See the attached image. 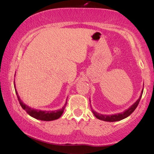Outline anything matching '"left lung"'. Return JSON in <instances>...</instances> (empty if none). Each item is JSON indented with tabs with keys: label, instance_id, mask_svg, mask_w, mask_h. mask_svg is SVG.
<instances>
[{
	"label": "left lung",
	"instance_id": "obj_1",
	"mask_svg": "<svg viewBox=\"0 0 154 154\" xmlns=\"http://www.w3.org/2000/svg\"><path fill=\"white\" fill-rule=\"evenodd\" d=\"M143 90H144V88H143ZM143 90H142V92H141L140 98H139L138 100H137L136 102L132 105L131 106H130V108L126 109V110L124 111L123 112L116 113V114H113V115H104V114H101V113H99L97 112H96L95 111H94L93 109H91L92 113H93L94 116H95L97 119L102 120V121H104L115 122V121H121V120H123L124 119H125V118L129 116L131 114V113L133 112L134 110H135L137 106H138L139 102H140V101L141 100V97H142V96Z\"/></svg>",
	"mask_w": 154,
	"mask_h": 154
}]
</instances>
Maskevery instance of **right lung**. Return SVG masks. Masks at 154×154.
Returning a JSON list of instances; mask_svg holds the SVG:
<instances>
[{"instance_id": "1", "label": "right lung", "mask_w": 154, "mask_h": 154, "mask_svg": "<svg viewBox=\"0 0 154 154\" xmlns=\"http://www.w3.org/2000/svg\"><path fill=\"white\" fill-rule=\"evenodd\" d=\"M14 89H15V92L17 94V99L20 102V104L21 106L22 107V109L26 111V113H28L29 116H31V117L34 118L35 119L41 120V121H54V120L58 119L59 118L61 117V116L62 115L63 112H64V110L65 109V106H66L67 102L65 103L64 106L62 107V109H58V110L55 111H42V110H38V109H34L31 107L29 106L28 105L25 104L24 102L21 100L20 96L18 95L17 91L16 88H15V83L14 82Z\"/></svg>"}]
</instances>
